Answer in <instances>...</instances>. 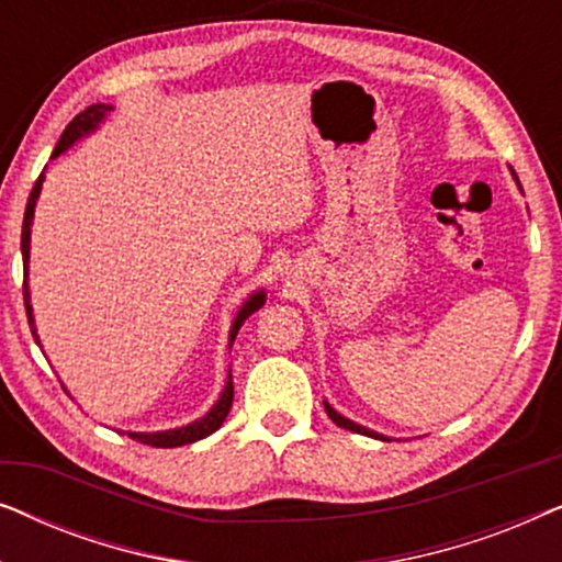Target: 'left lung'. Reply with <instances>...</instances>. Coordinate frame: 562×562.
<instances>
[{
  "instance_id": "1",
  "label": "left lung",
  "mask_w": 562,
  "mask_h": 562,
  "mask_svg": "<svg viewBox=\"0 0 562 562\" xmlns=\"http://www.w3.org/2000/svg\"><path fill=\"white\" fill-rule=\"evenodd\" d=\"M514 179H517V173H514ZM517 183H519V179H517ZM521 189V187H519ZM325 412H327V417L335 422L337 427H342V429H350V432H358V435H366V437H373V440H383V442H389L391 437H386V435H379V432H373V429H368V427H363V425H358V422H352V419H348V417H342L340 412H335L333 406H329L327 402H325Z\"/></svg>"
}]
</instances>
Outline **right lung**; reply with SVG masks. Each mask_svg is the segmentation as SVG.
I'll use <instances>...</instances> for the list:
<instances>
[{"label": "right lung", "instance_id": "right-lung-1", "mask_svg": "<svg viewBox=\"0 0 562 562\" xmlns=\"http://www.w3.org/2000/svg\"><path fill=\"white\" fill-rule=\"evenodd\" d=\"M114 110L112 104H91L87 110L76 114V117L68 122L64 135H60V140L56 145V150H53L50 158H58L60 153H66L71 148L74 143H79L81 137H87L99 130L102 125L106 114ZM43 181H45V173H41V179L35 181L33 191H30V199H27V206H25V220H22V271H25V281H22V291H25V310H27V322H30V329H33V337L35 342L41 345V337H37V329H35V317H33V304H30V286H27V271H30V233H33V217H35V204H37V196H41V189H43ZM266 304V291L260 289L256 294H250L245 299L240 310H237L235 319H233V327H229V348H233L235 337H237V329L243 327V322L250 317L252 312H258L260 306ZM233 373H227V383L225 389H222V394L217 402L210 412L204 414V417H199L194 422H189V425L183 427H176V429H160V432H127V437H133V440L143 442V445H153V448H181V445H189V442H196V440H204L206 435L217 432L222 427V422L229 414V406H233Z\"/></svg>", "mask_w": 562, "mask_h": 562}]
</instances>
